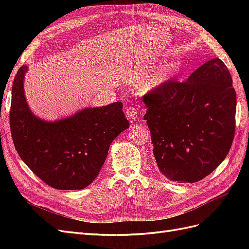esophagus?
Instances as JSON below:
<instances>
[{
    "mask_svg": "<svg viewBox=\"0 0 249 249\" xmlns=\"http://www.w3.org/2000/svg\"><path fill=\"white\" fill-rule=\"evenodd\" d=\"M125 116L129 122H135L138 117V111L136 108L129 107L125 109Z\"/></svg>",
    "mask_w": 249,
    "mask_h": 249,
    "instance_id": "obj_1",
    "label": "esophagus"
}]
</instances>
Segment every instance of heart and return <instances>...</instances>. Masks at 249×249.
I'll list each match as a JSON object with an SVG mask.
<instances>
[{"mask_svg":"<svg viewBox=\"0 0 249 249\" xmlns=\"http://www.w3.org/2000/svg\"><path fill=\"white\" fill-rule=\"evenodd\" d=\"M172 70L173 69L171 66L162 67L160 71H158L156 73L152 74V76L142 82L141 89L143 91H150V90L160 87L166 82V80L170 76V73L172 72Z\"/></svg>","mask_w":249,"mask_h":249,"instance_id":"1","label":"heart"}]
</instances>
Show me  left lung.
I'll return each instance as SVG.
<instances>
[{
	"label": "left lung",
	"mask_w": 249,
	"mask_h": 249,
	"mask_svg": "<svg viewBox=\"0 0 249 249\" xmlns=\"http://www.w3.org/2000/svg\"><path fill=\"white\" fill-rule=\"evenodd\" d=\"M160 171L178 183H195L228 156L236 127L231 76L214 58L186 82L168 80L143 96Z\"/></svg>",
	"instance_id": "obj_1"
}]
</instances>
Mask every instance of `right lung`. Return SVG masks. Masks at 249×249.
<instances>
[{
    "label": "right lung",
    "instance_id": "obj_1",
    "mask_svg": "<svg viewBox=\"0 0 249 249\" xmlns=\"http://www.w3.org/2000/svg\"><path fill=\"white\" fill-rule=\"evenodd\" d=\"M28 66L18 70L12 86L10 129L20 159L49 186L80 190L100 173L111 142L130 126L123 103L85 108L56 122H46L30 110L24 92Z\"/></svg>",
    "mask_w": 249,
    "mask_h": 249
}]
</instances>
